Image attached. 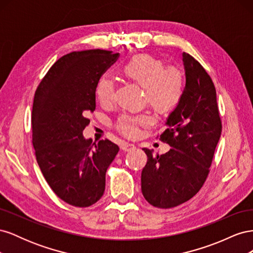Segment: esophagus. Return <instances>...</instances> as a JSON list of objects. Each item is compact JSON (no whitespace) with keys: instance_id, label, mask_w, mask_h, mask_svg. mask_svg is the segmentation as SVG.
Instances as JSON below:
<instances>
[{"instance_id":"1","label":"esophagus","mask_w":253,"mask_h":253,"mask_svg":"<svg viewBox=\"0 0 253 253\" xmlns=\"http://www.w3.org/2000/svg\"><path fill=\"white\" fill-rule=\"evenodd\" d=\"M120 149L124 152H131L132 150L135 149L134 144H129V143H122L120 145Z\"/></svg>"}]
</instances>
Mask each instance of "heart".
<instances>
[{"instance_id": "1", "label": "heart", "mask_w": 253, "mask_h": 253, "mask_svg": "<svg viewBox=\"0 0 253 253\" xmlns=\"http://www.w3.org/2000/svg\"><path fill=\"white\" fill-rule=\"evenodd\" d=\"M126 77L143 88L144 100L159 115L171 114L180 103L185 93L186 76L177 65H166L165 61L150 53H140L122 66ZM116 87L112 79L101 77L96 85V97L102 106L115 101ZM147 115H121L115 124L117 132L126 138H135L139 128L149 126Z\"/></svg>"}]
</instances>
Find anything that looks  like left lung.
<instances>
[{
    "mask_svg": "<svg viewBox=\"0 0 253 253\" xmlns=\"http://www.w3.org/2000/svg\"><path fill=\"white\" fill-rule=\"evenodd\" d=\"M186 87L180 103L167 119L159 136L172 149L148 156L141 172V191L156 208L169 209L191 200L209 174L221 134V120L214 83L202 64L182 52Z\"/></svg>",
    "mask_w": 253,
    "mask_h": 253,
    "instance_id": "left-lung-1",
    "label": "left lung"
}]
</instances>
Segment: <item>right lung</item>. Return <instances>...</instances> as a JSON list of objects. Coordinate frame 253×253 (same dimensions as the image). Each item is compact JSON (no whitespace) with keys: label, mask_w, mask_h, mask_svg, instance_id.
Listing matches in <instances>:
<instances>
[{"label":"right lung","mask_w":253,"mask_h":253,"mask_svg":"<svg viewBox=\"0 0 253 253\" xmlns=\"http://www.w3.org/2000/svg\"><path fill=\"white\" fill-rule=\"evenodd\" d=\"M119 53L73 51L56 61L35 93L32 126L38 165L56 195L85 208L100 200L105 173L119 148L109 139L83 137L96 109V85Z\"/></svg>","instance_id":"right-lung-1"}]
</instances>
